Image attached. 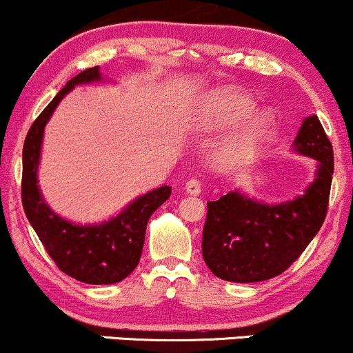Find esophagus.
Returning <instances> with one entry per match:
<instances>
[{
    "label": "esophagus",
    "mask_w": 353,
    "mask_h": 353,
    "mask_svg": "<svg viewBox=\"0 0 353 353\" xmlns=\"http://www.w3.org/2000/svg\"><path fill=\"white\" fill-rule=\"evenodd\" d=\"M185 192L190 194V196H199L201 182L197 179H189L185 182Z\"/></svg>",
    "instance_id": "obj_1"
}]
</instances>
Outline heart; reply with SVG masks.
Segmentation results:
<instances>
[{
    "label": "heart",
    "instance_id": "1",
    "mask_svg": "<svg viewBox=\"0 0 353 353\" xmlns=\"http://www.w3.org/2000/svg\"><path fill=\"white\" fill-rule=\"evenodd\" d=\"M254 109L255 101L250 96L236 89H219L210 92L194 112L192 125L199 131H222L250 117L244 125L219 145L216 161L222 168H236L249 163L261 151L275 117L270 109H262L252 115Z\"/></svg>",
    "mask_w": 353,
    "mask_h": 353
}]
</instances>
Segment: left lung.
<instances>
[{
	"mask_svg": "<svg viewBox=\"0 0 353 353\" xmlns=\"http://www.w3.org/2000/svg\"><path fill=\"white\" fill-rule=\"evenodd\" d=\"M294 148L319 163L315 181L302 196L269 205L234 190L208 202L202 257L222 281L262 282L281 275L322 228L329 208L334 149L317 116L303 119Z\"/></svg>",
	"mask_w": 353,
	"mask_h": 353,
	"instance_id": "obj_1",
	"label": "left lung"
}]
</instances>
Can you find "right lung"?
Returning a JSON list of instances; mask_svg holds the SVG:
<instances>
[{
	"mask_svg": "<svg viewBox=\"0 0 353 353\" xmlns=\"http://www.w3.org/2000/svg\"><path fill=\"white\" fill-rule=\"evenodd\" d=\"M94 81H101L98 66L81 71L78 76L68 81L66 86L31 124L23 145L21 201L28 221L59 270L79 282L104 285L121 282L139 264L145 225L154 210L169 199L171 188L163 185L137 197L119 216L98 225L72 224L52 212L44 202L36 176L44 125L59 101L72 88Z\"/></svg>",
	"mask_w": 353,
	"mask_h": 353,
	"instance_id": "add662e5",
	"label": "right lung"
}]
</instances>
